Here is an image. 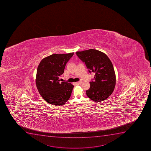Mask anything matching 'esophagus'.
Segmentation results:
<instances>
[{
	"instance_id": "34e87169",
	"label": "esophagus",
	"mask_w": 151,
	"mask_h": 151,
	"mask_svg": "<svg viewBox=\"0 0 151 151\" xmlns=\"http://www.w3.org/2000/svg\"><path fill=\"white\" fill-rule=\"evenodd\" d=\"M82 81H79V82H78L75 83V84H76V85H81V84H82Z\"/></svg>"
}]
</instances>
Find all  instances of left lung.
Here are the masks:
<instances>
[{
	"label": "left lung",
	"instance_id": "8db88e82",
	"mask_svg": "<svg viewBox=\"0 0 151 151\" xmlns=\"http://www.w3.org/2000/svg\"><path fill=\"white\" fill-rule=\"evenodd\" d=\"M76 55L90 73H96L94 81L90 82V88L86 91L88 97L96 102L105 100L113 92L116 82L110 60L104 52L95 49L77 52Z\"/></svg>",
	"mask_w": 151,
	"mask_h": 151
}]
</instances>
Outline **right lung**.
I'll list each match as a JSON object with an SVG mask.
<instances>
[{
  "instance_id": "1",
  "label": "right lung",
  "mask_w": 151,
  "mask_h": 151,
  "mask_svg": "<svg viewBox=\"0 0 151 151\" xmlns=\"http://www.w3.org/2000/svg\"><path fill=\"white\" fill-rule=\"evenodd\" d=\"M73 55L74 52L52 54L43 58L38 66L36 87L42 98L50 104L62 106L70 97L74 86L69 83H60L59 78Z\"/></svg>"
}]
</instances>
